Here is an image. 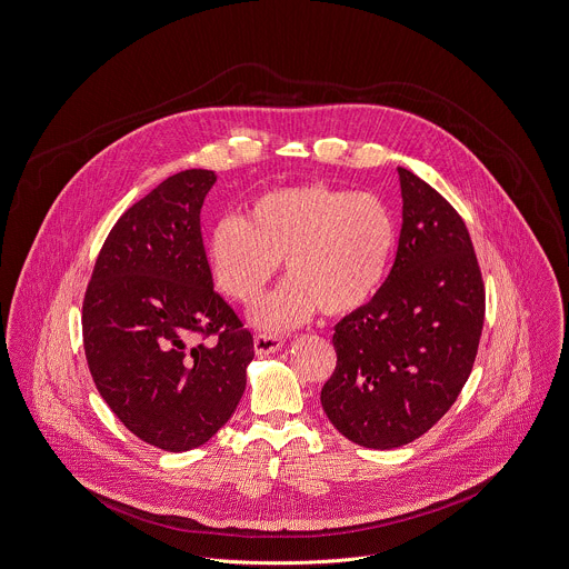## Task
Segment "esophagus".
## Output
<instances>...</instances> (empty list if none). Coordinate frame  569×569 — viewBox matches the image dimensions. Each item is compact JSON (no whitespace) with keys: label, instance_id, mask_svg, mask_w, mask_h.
<instances>
[{"label":"esophagus","instance_id":"esophagus-1","mask_svg":"<svg viewBox=\"0 0 569 569\" xmlns=\"http://www.w3.org/2000/svg\"><path fill=\"white\" fill-rule=\"evenodd\" d=\"M253 345L257 356H268V353H274V351H279L283 347V336L257 333Z\"/></svg>","mask_w":569,"mask_h":569}]
</instances>
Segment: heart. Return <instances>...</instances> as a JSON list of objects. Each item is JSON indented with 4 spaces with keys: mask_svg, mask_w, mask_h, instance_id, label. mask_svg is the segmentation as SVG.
Here are the masks:
<instances>
[{
    "mask_svg": "<svg viewBox=\"0 0 569 569\" xmlns=\"http://www.w3.org/2000/svg\"><path fill=\"white\" fill-rule=\"evenodd\" d=\"M395 244V222L378 196L315 188L274 190L257 198L247 220L224 218L209 240L218 286L253 306L279 261L292 279L254 310L263 329H286L315 312L347 315L378 290Z\"/></svg>",
    "mask_w": 569,
    "mask_h": 569,
    "instance_id": "b5f03b06",
    "label": "heart"
}]
</instances>
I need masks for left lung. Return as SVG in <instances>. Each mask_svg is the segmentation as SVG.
<instances>
[{
  "label": "left lung",
  "instance_id": "obj_1",
  "mask_svg": "<svg viewBox=\"0 0 569 569\" xmlns=\"http://www.w3.org/2000/svg\"><path fill=\"white\" fill-rule=\"evenodd\" d=\"M403 222L376 297L336 325L320 403L349 441L392 449L426 435L469 378L485 283L469 231L439 191L397 168Z\"/></svg>",
  "mask_w": 569,
  "mask_h": 569
}]
</instances>
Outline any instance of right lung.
<instances>
[{"mask_svg": "<svg viewBox=\"0 0 569 569\" xmlns=\"http://www.w3.org/2000/svg\"><path fill=\"white\" fill-rule=\"evenodd\" d=\"M211 170H186L137 200L111 229L82 301L98 392L141 441L188 451L236 412L253 336L213 290L200 209Z\"/></svg>", "mask_w": 569, "mask_h": 569, "instance_id": "right-lung-1", "label": "right lung"}]
</instances>
